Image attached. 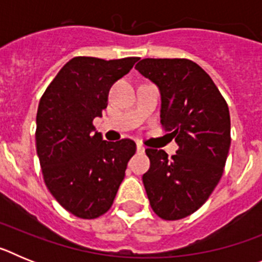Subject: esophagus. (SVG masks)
Returning a JSON list of instances; mask_svg holds the SVG:
<instances>
[{
    "instance_id": "esophagus-1",
    "label": "esophagus",
    "mask_w": 262,
    "mask_h": 262,
    "mask_svg": "<svg viewBox=\"0 0 262 262\" xmlns=\"http://www.w3.org/2000/svg\"><path fill=\"white\" fill-rule=\"evenodd\" d=\"M136 151H138V154H144V151H145L144 145H142L140 143H138V144H136Z\"/></svg>"
}]
</instances>
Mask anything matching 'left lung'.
Segmentation results:
<instances>
[{
	"instance_id": "obj_1",
	"label": "left lung",
	"mask_w": 262,
	"mask_h": 262,
	"mask_svg": "<svg viewBox=\"0 0 262 262\" xmlns=\"http://www.w3.org/2000/svg\"><path fill=\"white\" fill-rule=\"evenodd\" d=\"M135 68L159 86L161 123L176 139L170 159L147 148L149 205L164 221L195 212L221 181L231 144L230 110L214 81L189 59H143Z\"/></svg>"
}]
</instances>
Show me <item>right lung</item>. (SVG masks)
<instances>
[{"label":"right lung","mask_w":262,"mask_h":262,"mask_svg":"<svg viewBox=\"0 0 262 262\" xmlns=\"http://www.w3.org/2000/svg\"><path fill=\"white\" fill-rule=\"evenodd\" d=\"M138 60L73 57L39 101L35 138L45 184L67 211L81 219L110 210L136 152L131 139L102 140L93 133V119L102 117L111 85Z\"/></svg>","instance_id":"add662e5"}]
</instances>
